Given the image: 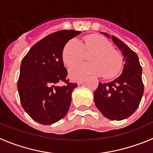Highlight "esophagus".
Segmentation results:
<instances>
[{
	"label": "esophagus",
	"mask_w": 153,
	"mask_h": 153,
	"mask_svg": "<svg viewBox=\"0 0 153 153\" xmlns=\"http://www.w3.org/2000/svg\"><path fill=\"white\" fill-rule=\"evenodd\" d=\"M84 79H80V80H79V81H77V84L78 85H81L82 84V83H84Z\"/></svg>",
	"instance_id": "obj_1"
}]
</instances>
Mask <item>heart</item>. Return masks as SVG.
<instances>
[{
    "label": "heart",
    "mask_w": 153,
    "mask_h": 153,
    "mask_svg": "<svg viewBox=\"0 0 153 153\" xmlns=\"http://www.w3.org/2000/svg\"><path fill=\"white\" fill-rule=\"evenodd\" d=\"M83 44L76 39H71L64 46L62 58L70 67L79 61L83 56V49L93 51L89 56L90 62L78 63L70 69L73 79H81L89 75H101L106 78L117 76L123 67V59L117 51L112 48L110 42L103 36L90 34L83 39Z\"/></svg>",
    "instance_id": "b5f03b06"
}]
</instances>
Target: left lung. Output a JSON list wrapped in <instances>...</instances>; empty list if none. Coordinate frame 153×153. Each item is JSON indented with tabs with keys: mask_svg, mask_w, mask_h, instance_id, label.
Here are the masks:
<instances>
[{
	"mask_svg": "<svg viewBox=\"0 0 153 153\" xmlns=\"http://www.w3.org/2000/svg\"><path fill=\"white\" fill-rule=\"evenodd\" d=\"M111 38L123 56L125 62L122 74L109 83L99 82L94 92V102L106 118L123 120L134 113L142 100L144 87L142 80V67L137 54L115 36L100 32Z\"/></svg>",
	"mask_w": 153,
	"mask_h": 153,
	"instance_id": "left-lung-1",
	"label": "left lung"
}]
</instances>
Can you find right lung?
Listing matches in <instances>:
<instances>
[{"mask_svg":"<svg viewBox=\"0 0 153 153\" xmlns=\"http://www.w3.org/2000/svg\"><path fill=\"white\" fill-rule=\"evenodd\" d=\"M80 31L63 30L48 35L31 47L23 58L17 82L21 103L34 121L51 125L67 115L71 94L77 86L69 83L62 52ZM62 81L66 84L58 85Z\"/></svg>","mask_w":153,"mask_h":153,"instance_id":"obj_1","label":"right lung"}]
</instances>
